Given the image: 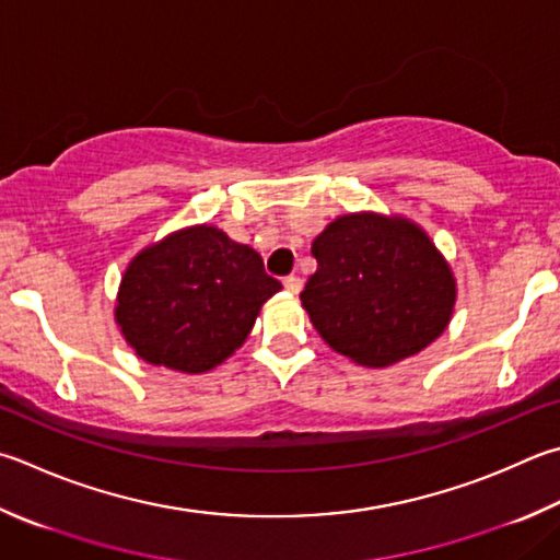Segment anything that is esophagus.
Returning a JSON list of instances; mask_svg holds the SVG:
<instances>
[{
  "mask_svg": "<svg viewBox=\"0 0 560 560\" xmlns=\"http://www.w3.org/2000/svg\"><path fill=\"white\" fill-rule=\"evenodd\" d=\"M283 289L296 296V293L303 289V281L299 277H287V279H283Z\"/></svg>",
  "mask_w": 560,
  "mask_h": 560,
  "instance_id": "34e87169",
  "label": "esophagus"
}]
</instances>
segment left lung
I'll return each instance as SVG.
<instances>
[{"mask_svg": "<svg viewBox=\"0 0 560 560\" xmlns=\"http://www.w3.org/2000/svg\"><path fill=\"white\" fill-rule=\"evenodd\" d=\"M311 254L318 269L301 303L320 338L345 358L386 368L421 352L451 320V267L409 220L372 212L338 218Z\"/></svg>", "mask_w": 560, "mask_h": 560, "instance_id": "1", "label": "left lung"}]
</instances>
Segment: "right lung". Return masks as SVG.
Segmentation results:
<instances>
[{"mask_svg":"<svg viewBox=\"0 0 560 560\" xmlns=\"http://www.w3.org/2000/svg\"><path fill=\"white\" fill-rule=\"evenodd\" d=\"M279 289L252 247L198 225L135 257L115 315L141 360L198 374L247 340L261 303Z\"/></svg>","mask_w":560,"mask_h":560,"instance_id":"obj_1","label":"right lung"}]
</instances>
